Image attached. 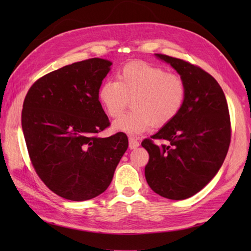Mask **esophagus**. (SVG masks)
<instances>
[{
    "label": "esophagus",
    "instance_id": "obj_1",
    "mask_svg": "<svg viewBox=\"0 0 251 251\" xmlns=\"http://www.w3.org/2000/svg\"><path fill=\"white\" fill-rule=\"evenodd\" d=\"M140 146L139 141H138L136 138L134 137H129V148L130 149H136Z\"/></svg>",
    "mask_w": 251,
    "mask_h": 251
}]
</instances>
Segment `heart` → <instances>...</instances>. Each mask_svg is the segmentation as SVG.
<instances>
[{
  "mask_svg": "<svg viewBox=\"0 0 251 251\" xmlns=\"http://www.w3.org/2000/svg\"><path fill=\"white\" fill-rule=\"evenodd\" d=\"M185 83L178 74L151 63H127L116 74V81H104L98 98L106 114L119 117L129 104L132 110L114 122V128L139 135L154 124L161 127L172 122L182 110Z\"/></svg>",
  "mask_w": 251,
  "mask_h": 251,
  "instance_id": "heart-1",
  "label": "heart"
}]
</instances>
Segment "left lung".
<instances>
[{
	"label": "left lung",
	"instance_id": "1",
	"mask_svg": "<svg viewBox=\"0 0 251 251\" xmlns=\"http://www.w3.org/2000/svg\"><path fill=\"white\" fill-rule=\"evenodd\" d=\"M169 63L185 83L182 110L141 146L149 153L145 175L150 188L180 201L193 196L215 177L231 142V121L225 93L209 73L178 58L155 54ZM163 139L168 146H156Z\"/></svg>",
	"mask_w": 251,
	"mask_h": 251
}]
</instances>
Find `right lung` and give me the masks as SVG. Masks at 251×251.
I'll return each instance as SVG.
<instances>
[{
	"mask_svg": "<svg viewBox=\"0 0 251 251\" xmlns=\"http://www.w3.org/2000/svg\"><path fill=\"white\" fill-rule=\"evenodd\" d=\"M111 65L92 58L62 67L37 79L25 98L21 125L32 166L66 200L103 193L128 148L124 132L97 136L110 126L98 89Z\"/></svg>",
	"mask_w": 251,
	"mask_h": 251,
	"instance_id": "1",
	"label": "right lung"
}]
</instances>
